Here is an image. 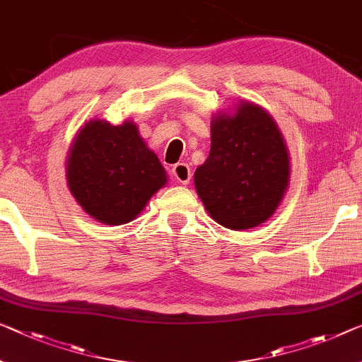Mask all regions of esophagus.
Wrapping results in <instances>:
<instances>
[{"label":"esophagus","mask_w":362,"mask_h":362,"mask_svg":"<svg viewBox=\"0 0 362 362\" xmlns=\"http://www.w3.org/2000/svg\"><path fill=\"white\" fill-rule=\"evenodd\" d=\"M171 173H173L175 180L181 185H189L191 181V168L186 163H176L173 168H171Z\"/></svg>","instance_id":"obj_1"}]
</instances>
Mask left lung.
Here are the masks:
<instances>
[{"label": "left lung", "instance_id": "8db88e82", "mask_svg": "<svg viewBox=\"0 0 362 362\" xmlns=\"http://www.w3.org/2000/svg\"><path fill=\"white\" fill-rule=\"evenodd\" d=\"M290 177L286 146L275 121L243 102L212 123L209 158L194 175L199 197L216 223L249 230L269 220Z\"/></svg>", "mask_w": 362, "mask_h": 362}]
</instances>
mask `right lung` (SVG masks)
Wrapping results in <instances>:
<instances>
[{
  "label": "right lung",
  "mask_w": 362,
  "mask_h": 362,
  "mask_svg": "<svg viewBox=\"0 0 362 362\" xmlns=\"http://www.w3.org/2000/svg\"><path fill=\"white\" fill-rule=\"evenodd\" d=\"M165 182L162 163L129 121L111 126L93 119L77 134L68 160V185L81 207L102 223L134 220Z\"/></svg>",
  "instance_id": "1"
}]
</instances>
